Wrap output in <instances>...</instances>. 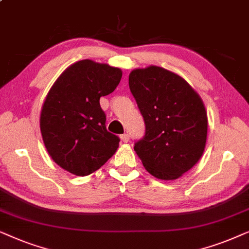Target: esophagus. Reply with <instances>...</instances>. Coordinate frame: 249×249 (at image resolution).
I'll use <instances>...</instances> for the list:
<instances>
[{
  "label": "esophagus",
  "instance_id": "1",
  "mask_svg": "<svg viewBox=\"0 0 249 249\" xmlns=\"http://www.w3.org/2000/svg\"><path fill=\"white\" fill-rule=\"evenodd\" d=\"M121 139H122V141L124 142V143H127V142L130 141V135H128V134H123L122 137H121Z\"/></svg>",
  "mask_w": 249,
  "mask_h": 249
}]
</instances>
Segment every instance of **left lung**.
Wrapping results in <instances>:
<instances>
[{
  "instance_id": "left-lung-1",
  "label": "left lung",
  "mask_w": 249,
  "mask_h": 249,
  "mask_svg": "<svg viewBox=\"0 0 249 249\" xmlns=\"http://www.w3.org/2000/svg\"><path fill=\"white\" fill-rule=\"evenodd\" d=\"M130 90L145 123L134 150L145 170L159 180H177L204 154L207 111L200 95L180 75L149 66L133 69Z\"/></svg>"
}]
</instances>
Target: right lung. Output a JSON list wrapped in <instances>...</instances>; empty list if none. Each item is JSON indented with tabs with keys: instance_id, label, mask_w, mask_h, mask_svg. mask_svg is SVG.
I'll return each mask as SVG.
<instances>
[{
	"instance_id": "obj_1",
	"label": "right lung",
	"mask_w": 249,
	"mask_h": 249,
	"mask_svg": "<svg viewBox=\"0 0 249 249\" xmlns=\"http://www.w3.org/2000/svg\"><path fill=\"white\" fill-rule=\"evenodd\" d=\"M119 68L90 59L66 68L46 94L39 116L43 142L55 164L85 177L98 171L119 147L106 128L100 98L121 82Z\"/></svg>"
}]
</instances>
